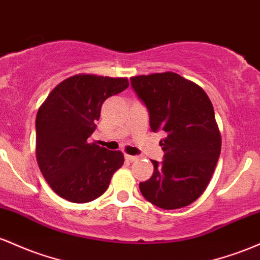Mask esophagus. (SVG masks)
I'll use <instances>...</instances> for the list:
<instances>
[{
    "instance_id": "34e87169",
    "label": "esophagus",
    "mask_w": 260,
    "mask_h": 260,
    "mask_svg": "<svg viewBox=\"0 0 260 260\" xmlns=\"http://www.w3.org/2000/svg\"><path fill=\"white\" fill-rule=\"evenodd\" d=\"M125 158H126L127 161L134 162V161H136V159H139V157L138 156H131V154H125Z\"/></svg>"
}]
</instances>
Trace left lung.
Returning <instances> with one entry per match:
<instances>
[{
  "mask_svg": "<svg viewBox=\"0 0 260 260\" xmlns=\"http://www.w3.org/2000/svg\"><path fill=\"white\" fill-rule=\"evenodd\" d=\"M131 87L150 113L152 131L163 130V162L140 183L146 200L165 210L194 203L210 183L221 152L214 107L197 83L174 72L134 76Z\"/></svg>",
  "mask_w": 260,
  "mask_h": 260,
  "instance_id": "8db88e82",
  "label": "left lung"
}]
</instances>
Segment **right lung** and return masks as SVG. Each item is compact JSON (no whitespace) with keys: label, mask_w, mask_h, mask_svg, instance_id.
I'll list each match as a JSON object with an SVG mask.
<instances>
[{"label":"right lung","mask_w":260,"mask_h":260,"mask_svg":"<svg viewBox=\"0 0 260 260\" xmlns=\"http://www.w3.org/2000/svg\"><path fill=\"white\" fill-rule=\"evenodd\" d=\"M129 87L125 77L78 74L49 93L38 110L37 161L59 197L88 203L101 197L124 163L121 151L89 142L107 98Z\"/></svg>","instance_id":"obj_1"}]
</instances>
